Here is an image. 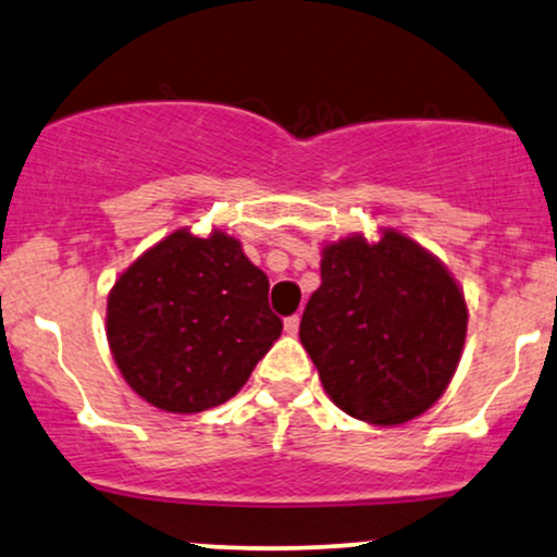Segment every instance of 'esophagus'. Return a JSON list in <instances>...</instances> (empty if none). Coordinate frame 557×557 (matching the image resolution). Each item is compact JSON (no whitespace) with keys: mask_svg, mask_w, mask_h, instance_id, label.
Here are the masks:
<instances>
[{"mask_svg":"<svg viewBox=\"0 0 557 557\" xmlns=\"http://www.w3.org/2000/svg\"><path fill=\"white\" fill-rule=\"evenodd\" d=\"M284 331L292 333V336H294V333L299 331V315H289V318H286V320H284Z\"/></svg>","mask_w":557,"mask_h":557,"instance_id":"1","label":"esophagus"}]
</instances>
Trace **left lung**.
Instances as JSON below:
<instances>
[{"label":"left lung","instance_id":"1","mask_svg":"<svg viewBox=\"0 0 557 557\" xmlns=\"http://www.w3.org/2000/svg\"><path fill=\"white\" fill-rule=\"evenodd\" d=\"M467 320L448 268L385 228L377 242L351 234L323 247L299 342L338 409L391 428L424 414L448 388Z\"/></svg>","mask_w":557,"mask_h":557}]
</instances>
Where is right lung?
Listing matches in <instances>:
<instances>
[{
  "instance_id": "obj_1",
  "label": "right lung",
  "mask_w": 557,
  "mask_h": 557,
  "mask_svg": "<svg viewBox=\"0 0 557 557\" xmlns=\"http://www.w3.org/2000/svg\"><path fill=\"white\" fill-rule=\"evenodd\" d=\"M268 276L239 239L176 228L116 278L107 302L111 357L129 388L174 414L239 394L281 336Z\"/></svg>"
}]
</instances>
